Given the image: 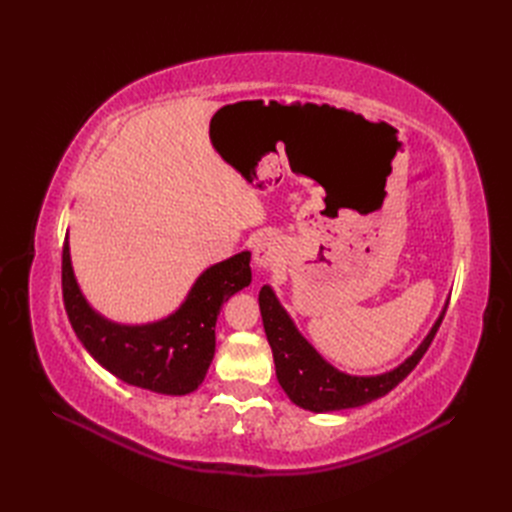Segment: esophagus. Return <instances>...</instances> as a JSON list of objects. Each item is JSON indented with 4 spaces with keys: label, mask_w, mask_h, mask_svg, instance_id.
<instances>
[{
    "label": "esophagus",
    "mask_w": 512,
    "mask_h": 512,
    "mask_svg": "<svg viewBox=\"0 0 512 512\" xmlns=\"http://www.w3.org/2000/svg\"><path fill=\"white\" fill-rule=\"evenodd\" d=\"M280 260V243L273 237H260L254 245V262L260 269H269Z\"/></svg>",
    "instance_id": "34e87169"
}]
</instances>
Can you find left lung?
<instances>
[{
	"mask_svg": "<svg viewBox=\"0 0 512 512\" xmlns=\"http://www.w3.org/2000/svg\"><path fill=\"white\" fill-rule=\"evenodd\" d=\"M258 303L269 346L273 350L277 380H280L290 401L312 412H333L365 406L369 401L391 393L418 365V361L423 359L444 318H438L431 333L425 337V342L418 346V350L406 363H401L389 374L359 378L342 374V371L333 369L329 363L320 359V354L294 329L292 320L284 312V307L277 303L269 286L260 290Z\"/></svg>",
	"mask_w": 512,
	"mask_h": 512,
	"instance_id": "left-lung-1",
	"label": "left lung"
}]
</instances>
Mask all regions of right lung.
<instances>
[{
    "mask_svg": "<svg viewBox=\"0 0 512 512\" xmlns=\"http://www.w3.org/2000/svg\"><path fill=\"white\" fill-rule=\"evenodd\" d=\"M250 282V252H241L200 275L173 316L145 327H121L85 303L72 273L68 241L61 250L64 307L85 350L119 380L164 395H188L203 384L215 352L220 309Z\"/></svg>",
    "mask_w": 512,
    "mask_h": 512,
    "instance_id": "obj_1",
    "label": "right lung"
}]
</instances>
